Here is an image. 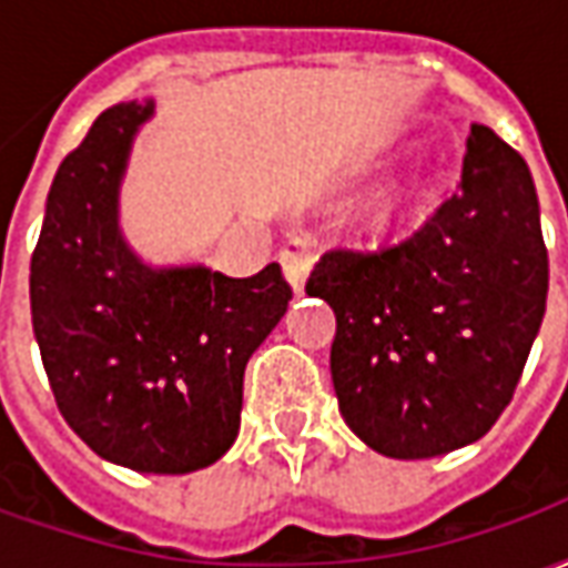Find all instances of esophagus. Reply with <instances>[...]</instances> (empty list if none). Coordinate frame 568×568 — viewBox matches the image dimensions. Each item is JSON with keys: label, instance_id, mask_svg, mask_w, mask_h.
Segmentation results:
<instances>
[{"label": "esophagus", "instance_id": "esophagus-1", "mask_svg": "<svg viewBox=\"0 0 568 568\" xmlns=\"http://www.w3.org/2000/svg\"><path fill=\"white\" fill-rule=\"evenodd\" d=\"M313 243H310L307 236H292L288 243L280 252V264H283V273L288 285L295 288V292H304V283H307V273L313 267Z\"/></svg>", "mask_w": 568, "mask_h": 568}]
</instances>
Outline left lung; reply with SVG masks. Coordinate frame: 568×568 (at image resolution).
I'll return each instance as SVG.
<instances>
[{
    "label": "left lung",
    "instance_id": "left-lung-1",
    "mask_svg": "<svg viewBox=\"0 0 568 568\" xmlns=\"http://www.w3.org/2000/svg\"><path fill=\"white\" fill-rule=\"evenodd\" d=\"M307 295L337 316L334 393L371 450L432 459L484 438L511 402L548 301L529 166L471 124L438 206L377 243L328 248Z\"/></svg>",
    "mask_w": 568,
    "mask_h": 568
}]
</instances>
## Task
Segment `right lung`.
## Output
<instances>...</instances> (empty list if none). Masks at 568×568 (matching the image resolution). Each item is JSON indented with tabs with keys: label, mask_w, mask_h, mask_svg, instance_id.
I'll return each mask as SVG.
<instances>
[{
	"label": "right lung",
	"mask_w": 568,
	"mask_h": 568,
	"mask_svg": "<svg viewBox=\"0 0 568 568\" xmlns=\"http://www.w3.org/2000/svg\"><path fill=\"white\" fill-rule=\"evenodd\" d=\"M154 103H118L69 151L30 264L32 332L60 414L97 456L187 475L231 450L248 356L292 301L280 264L234 280L151 267L118 227L136 130Z\"/></svg>",
	"instance_id": "add662e5"
}]
</instances>
